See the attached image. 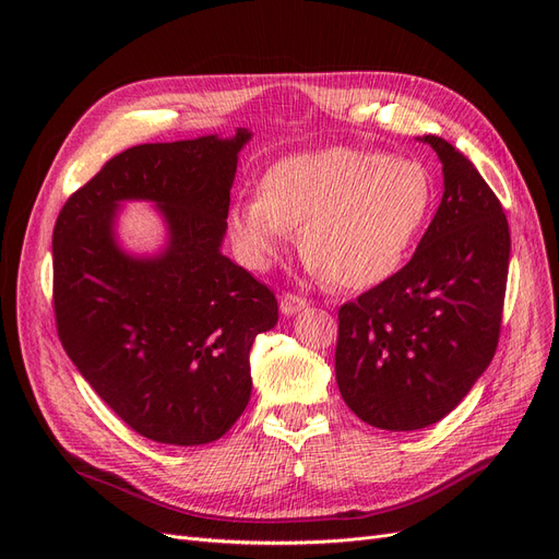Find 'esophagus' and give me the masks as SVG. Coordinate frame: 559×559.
Returning a JSON list of instances; mask_svg holds the SVG:
<instances>
[{"instance_id": "34e87169", "label": "esophagus", "mask_w": 559, "mask_h": 559, "mask_svg": "<svg viewBox=\"0 0 559 559\" xmlns=\"http://www.w3.org/2000/svg\"><path fill=\"white\" fill-rule=\"evenodd\" d=\"M306 308H308V300L296 296V294H284L282 300H280V310H282L284 317H292V314L306 310Z\"/></svg>"}]
</instances>
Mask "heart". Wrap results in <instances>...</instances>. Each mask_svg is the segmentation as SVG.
Here are the masks:
<instances>
[{"instance_id":"heart-1","label":"heart","mask_w":559,"mask_h":559,"mask_svg":"<svg viewBox=\"0 0 559 559\" xmlns=\"http://www.w3.org/2000/svg\"><path fill=\"white\" fill-rule=\"evenodd\" d=\"M421 163L380 151L326 146L275 160L259 195L235 198L226 230L251 270L273 267L300 233L310 273L341 289H373L411 259L433 210Z\"/></svg>"}]
</instances>
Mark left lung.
<instances>
[{
    "instance_id": "obj_1",
    "label": "left lung",
    "mask_w": 559,
    "mask_h": 559,
    "mask_svg": "<svg viewBox=\"0 0 559 559\" xmlns=\"http://www.w3.org/2000/svg\"><path fill=\"white\" fill-rule=\"evenodd\" d=\"M443 163V200L399 273L337 312L335 380L366 425L415 431L452 413L492 361L511 233L473 163L425 134Z\"/></svg>"
}]
</instances>
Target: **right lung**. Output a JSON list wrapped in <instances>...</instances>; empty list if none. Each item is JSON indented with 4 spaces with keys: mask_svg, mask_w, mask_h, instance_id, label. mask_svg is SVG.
I'll return each instance as SVG.
<instances>
[{
    "mask_svg": "<svg viewBox=\"0 0 559 559\" xmlns=\"http://www.w3.org/2000/svg\"><path fill=\"white\" fill-rule=\"evenodd\" d=\"M233 138L140 144L64 202L53 230V302L64 352L130 429L165 445L222 438L251 396L253 337L277 324V298L222 253L238 154ZM154 201L168 240L126 252L115 216Z\"/></svg>",
    "mask_w": 559,
    "mask_h": 559,
    "instance_id": "add662e5",
    "label": "right lung"
}]
</instances>
